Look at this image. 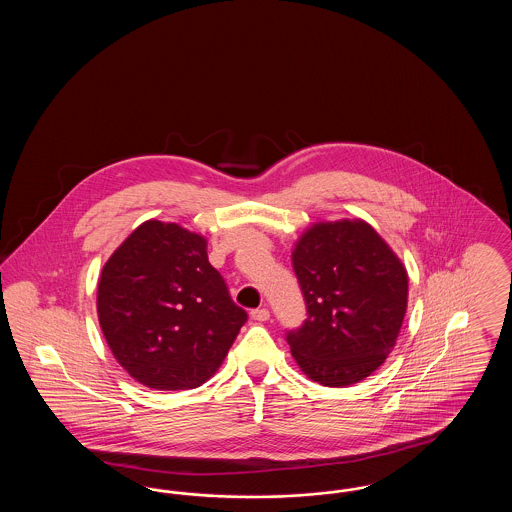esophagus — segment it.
<instances>
[{
	"mask_svg": "<svg viewBox=\"0 0 512 512\" xmlns=\"http://www.w3.org/2000/svg\"><path fill=\"white\" fill-rule=\"evenodd\" d=\"M249 317H251V320H257V322H265L270 318V313H268V309H253L249 313Z\"/></svg>",
	"mask_w": 512,
	"mask_h": 512,
	"instance_id": "esophagus-1",
	"label": "esophagus"
}]
</instances>
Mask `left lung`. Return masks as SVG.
I'll list each match as a JSON object with an SVG mask.
<instances>
[{"label":"left lung","mask_w":512,"mask_h":512,"mask_svg":"<svg viewBox=\"0 0 512 512\" xmlns=\"http://www.w3.org/2000/svg\"><path fill=\"white\" fill-rule=\"evenodd\" d=\"M292 265L309 315L286 338L295 363L328 388L365 380L399 338L407 268L361 219L313 224L295 242Z\"/></svg>","instance_id":"8db88e82"}]
</instances>
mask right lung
<instances>
[{
	"label": "right lung",
	"instance_id": "obj_1",
	"mask_svg": "<svg viewBox=\"0 0 512 512\" xmlns=\"http://www.w3.org/2000/svg\"><path fill=\"white\" fill-rule=\"evenodd\" d=\"M98 318L117 363L146 388L192 390L222 365L247 313L207 259V240L176 222H142L98 282Z\"/></svg>",
	"mask_w": 512,
	"mask_h": 512
}]
</instances>
